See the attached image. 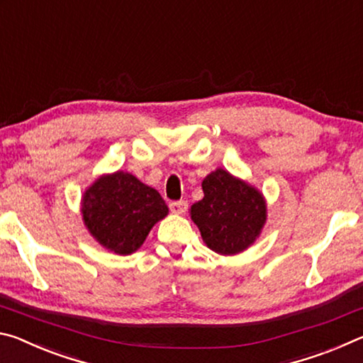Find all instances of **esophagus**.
<instances>
[{
  "mask_svg": "<svg viewBox=\"0 0 363 363\" xmlns=\"http://www.w3.org/2000/svg\"><path fill=\"white\" fill-rule=\"evenodd\" d=\"M169 210L174 214H184L187 210V201L186 200H179V201H171L169 203Z\"/></svg>",
  "mask_w": 363,
  "mask_h": 363,
  "instance_id": "esophagus-1",
  "label": "esophagus"
}]
</instances>
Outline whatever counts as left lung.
Returning <instances> with one entry per match:
<instances>
[{"label":"left lung","instance_id":"8db88e82","mask_svg":"<svg viewBox=\"0 0 363 363\" xmlns=\"http://www.w3.org/2000/svg\"><path fill=\"white\" fill-rule=\"evenodd\" d=\"M201 187L205 196L190 206V218L206 247L224 256L251 247L267 218L259 190L220 168L208 174Z\"/></svg>","mask_w":363,"mask_h":363}]
</instances>
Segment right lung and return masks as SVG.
<instances>
[{
	"instance_id": "1",
	"label": "right lung",
	"mask_w": 363,
	"mask_h": 363,
	"mask_svg": "<svg viewBox=\"0 0 363 363\" xmlns=\"http://www.w3.org/2000/svg\"><path fill=\"white\" fill-rule=\"evenodd\" d=\"M86 229L97 242L116 255L140 248L168 206L155 189L125 171L104 174L88 187L82 200Z\"/></svg>"
}]
</instances>
